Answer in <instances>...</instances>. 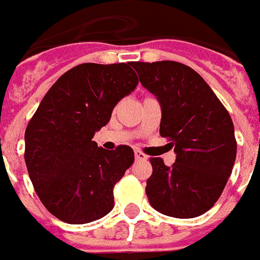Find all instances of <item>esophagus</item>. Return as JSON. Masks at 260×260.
Masks as SVG:
<instances>
[{
  "label": "esophagus",
  "instance_id": "1",
  "mask_svg": "<svg viewBox=\"0 0 260 260\" xmlns=\"http://www.w3.org/2000/svg\"><path fill=\"white\" fill-rule=\"evenodd\" d=\"M135 158L136 160H147V156L141 150H135Z\"/></svg>",
  "mask_w": 260,
  "mask_h": 260
}]
</instances>
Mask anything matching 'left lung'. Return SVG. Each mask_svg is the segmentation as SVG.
I'll return each instance as SVG.
<instances>
[{
	"label": "left lung",
	"instance_id": "left-lung-1",
	"mask_svg": "<svg viewBox=\"0 0 260 260\" xmlns=\"http://www.w3.org/2000/svg\"><path fill=\"white\" fill-rule=\"evenodd\" d=\"M143 87L161 106L160 135L177 154L169 167L150 158L147 199L157 212L198 217L217 202L237 156L234 124L201 75L175 61L132 62Z\"/></svg>",
	"mask_w": 260,
	"mask_h": 260
}]
</instances>
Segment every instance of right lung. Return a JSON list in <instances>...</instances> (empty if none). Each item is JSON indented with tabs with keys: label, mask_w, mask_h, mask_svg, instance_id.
<instances>
[{
	"label": "right lung",
	"mask_w": 260,
	"mask_h": 260,
	"mask_svg": "<svg viewBox=\"0 0 260 260\" xmlns=\"http://www.w3.org/2000/svg\"><path fill=\"white\" fill-rule=\"evenodd\" d=\"M138 82L132 62L80 64L51 86L29 121L27 173L43 205L61 221L90 223L113 210L114 185L135 154L126 145L106 150L91 139Z\"/></svg>",
	"instance_id": "obj_1"
}]
</instances>
